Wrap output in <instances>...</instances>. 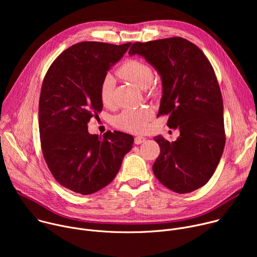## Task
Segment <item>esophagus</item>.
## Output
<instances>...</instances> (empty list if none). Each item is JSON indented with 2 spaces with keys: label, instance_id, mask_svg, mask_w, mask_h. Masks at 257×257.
<instances>
[{
  "label": "esophagus",
  "instance_id": "34e87169",
  "mask_svg": "<svg viewBox=\"0 0 257 257\" xmlns=\"http://www.w3.org/2000/svg\"><path fill=\"white\" fill-rule=\"evenodd\" d=\"M144 141H145V138L142 137V136H136V137L134 138V143H135V144H141V143H143Z\"/></svg>",
  "mask_w": 257,
  "mask_h": 257
}]
</instances>
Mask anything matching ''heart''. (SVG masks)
Returning <instances> with one entry per match:
<instances>
[{
	"instance_id": "1",
	"label": "heart",
	"mask_w": 257,
	"mask_h": 257,
	"mask_svg": "<svg viewBox=\"0 0 257 257\" xmlns=\"http://www.w3.org/2000/svg\"><path fill=\"white\" fill-rule=\"evenodd\" d=\"M118 74L123 79L141 87H150L154 90L155 74L152 67L141 60L128 59L118 69ZM114 89L115 80L112 75L106 74L99 85V98L104 106H112L114 103ZM153 113L148 107L126 108L115 117L114 124L117 128L132 132L141 133L146 129L148 122L152 118Z\"/></svg>"
}]
</instances>
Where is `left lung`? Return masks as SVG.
I'll return each instance as SVG.
<instances>
[{
    "label": "left lung",
    "mask_w": 257,
    "mask_h": 257,
    "mask_svg": "<svg viewBox=\"0 0 257 257\" xmlns=\"http://www.w3.org/2000/svg\"><path fill=\"white\" fill-rule=\"evenodd\" d=\"M129 54L144 57L160 73L163 97L158 116H168L167 125L180 130L172 142L155 137L161 149L153 166L155 176L180 194L202 187L226 143L223 97L210 62L196 45L180 36L134 43Z\"/></svg>",
    "instance_id": "obj_1"
}]
</instances>
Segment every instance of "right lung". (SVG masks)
Listing matches in <instances>:
<instances>
[{
	"label": "right lung",
	"instance_id": "1",
	"mask_svg": "<svg viewBox=\"0 0 257 257\" xmlns=\"http://www.w3.org/2000/svg\"><path fill=\"white\" fill-rule=\"evenodd\" d=\"M131 43L82 42L65 50L43 81L39 126L45 161L56 181L83 195L111 183L134 138L120 131L91 135L87 123L102 109L99 85Z\"/></svg>",
	"mask_w": 257,
	"mask_h": 257
}]
</instances>
